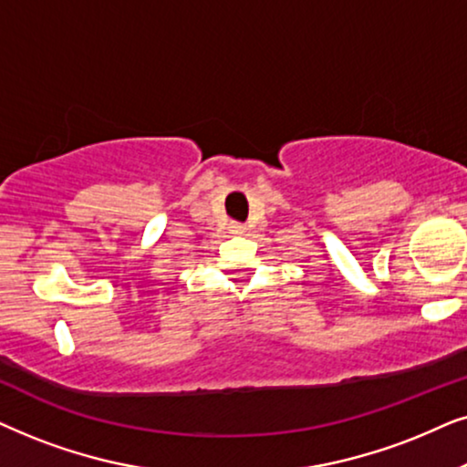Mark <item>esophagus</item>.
<instances>
[{"label": "esophagus", "mask_w": 467, "mask_h": 467, "mask_svg": "<svg viewBox=\"0 0 467 467\" xmlns=\"http://www.w3.org/2000/svg\"><path fill=\"white\" fill-rule=\"evenodd\" d=\"M228 228H230V233H234V234H244L245 233V226H244V223H239V222H233Z\"/></svg>", "instance_id": "esophagus-1"}]
</instances>
